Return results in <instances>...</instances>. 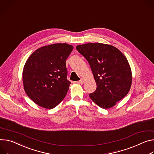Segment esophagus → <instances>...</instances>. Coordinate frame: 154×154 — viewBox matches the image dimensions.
<instances>
[{"label":"esophagus","instance_id":"obj_1","mask_svg":"<svg viewBox=\"0 0 154 154\" xmlns=\"http://www.w3.org/2000/svg\"><path fill=\"white\" fill-rule=\"evenodd\" d=\"M83 82H84V80H83V79H81L80 80L77 81V83H79V84H83Z\"/></svg>","mask_w":154,"mask_h":154}]
</instances>
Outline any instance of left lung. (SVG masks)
<instances>
[{
  "instance_id": "left-lung-1",
  "label": "left lung",
  "mask_w": 154,
  "mask_h": 154,
  "mask_svg": "<svg viewBox=\"0 0 154 154\" xmlns=\"http://www.w3.org/2000/svg\"><path fill=\"white\" fill-rule=\"evenodd\" d=\"M77 51L88 61L97 88L89 94L103 109L116 104L129 92L132 83L131 70L125 55L116 47L101 43L77 45Z\"/></svg>"
}]
</instances>
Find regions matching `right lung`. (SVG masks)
I'll list each match as a JSON object with an SVG mask.
<instances>
[{
  "label": "right lung",
  "mask_w": 154,
  "mask_h": 154,
  "mask_svg": "<svg viewBox=\"0 0 154 154\" xmlns=\"http://www.w3.org/2000/svg\"><path fill=\"white\" fill-rule=\"evenodd\" d=\"M67 44H55L36 50L23 71L24 89L37 105L51 109L64 98L70 82L66 61L73 50Z\"/></svg>",
  "instance_id": "obj_1"
}]
</instances>
